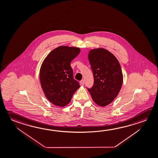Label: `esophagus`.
Masks as SVG:
<instances>
[{"instance_id": "esophagus-1", "label": "esophagus", "mask_w": 158, "mask_h": 158, "mask_svg": "<svg viewBox=\"0 0 158 158\" xmlns=\"http://www.w3.org/2000/svg\"><path fill=\"white\" fill-rule=\"evenodd\" d=\"M84 83H85V81H84V80H81L80 81V84H81V85H84Z\"/></svg>"}]
</instances>
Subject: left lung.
Here are the masks:
<instances>
[{
    "mask_svg": "<svg viewBox=\"0 0 158 158\" xmlns=\"http://www.w3.org/2000/svg\"><path fill=\"white\" fill-rule=\"evenodd\" d=\"M88 58L94 82L88 89L93 101L98 106H107L118 95L123 83L119 63L114 54L104 48L91 49Z\"/></svg>",
    "mask_w": 158,
    "mask_h": 158,
    "instance_id": "1",
    "label": "left lung"
}]
</instances>
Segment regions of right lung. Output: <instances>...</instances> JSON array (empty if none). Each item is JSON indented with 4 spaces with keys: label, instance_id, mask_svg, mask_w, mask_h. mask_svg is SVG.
<instances>
[{
    "label": "right lung",
    "instance_id": "right-lung-1",
    "mask_svg": "<svg viewBox=\"0 0 158 158\" xmlns=\"http://www.w3.org/2000/svg\"><path fill=\"white\" fill-rule=\"evenodd\" d=\"M75 47L60 46L44 59L40 70V80L46 98L56 106L63 107L70 102L80 88L73 78L70 62L80 53Z\"/></svg>",
    "mask_w": 158,
    "mask_h": 158
}]
</instances>
